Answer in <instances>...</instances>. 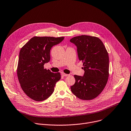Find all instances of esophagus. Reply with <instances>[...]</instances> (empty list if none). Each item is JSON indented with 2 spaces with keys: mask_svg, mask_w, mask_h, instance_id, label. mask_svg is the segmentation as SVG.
Wrapping results in <instances>:
<instances>
[{
  "mask_svg": "<svg viewBox=\"0 0 131 131\" xmlns=\"http://www.w3.org/2000/svg\"><path fill=\"white\" fill-rule=\"evenodd\" d=\"M61 75H62V76H63V77H68V76H69V74H66V73H62L61 74Z\"/></svg>",
  "mask_w": 131,
  "mask_h": 131,
  "instance_id": "1",
  "label": "esophagus"
}]
</instances>
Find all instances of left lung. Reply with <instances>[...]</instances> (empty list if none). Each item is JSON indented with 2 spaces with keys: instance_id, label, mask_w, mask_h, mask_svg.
Wrapping results in <instances>:
<instances>
[{
  "instance_id": "left-lung-1",
  "label": "left lung",
  "mask_w": 131,
  "mask_h": 131,
  "mask_svg": "<svg viewBox=\"0 0 131 131\" xmlns=\"http://www.w3.org/2000/svg\"><path fill=\"white\" fill-rule=\"evenodd\" d=\"M77 46L79 59L83 62V77L74 75L75 83L71 86L80 99L92 100L103 92L109 77V59L107 50L98 37L89 35L74 37L70 40Z\"/></svg>"
}]
</instances>
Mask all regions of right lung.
I'll return each mask as SVG.
<instances>
[{
	"mask_svg": "<svg viewBox=\"0 0 131 131\" xmlns=\"http://www.w3.org/2000/svg\"><path fill=\"white\" fill-rule=\"evenodd\" d=\"M64 37L34 36L21 48L17 67V75L24 93L32 99L41 101L49 98L56 83L61 79L59 72L44 69L50 59L51 47L61 42Z\"/></svg>",
	"mask_w": 131,
	"mask_h": 131,
	"instance_id": "obj_1",
	"label": "right lung"
}]
</instances>
